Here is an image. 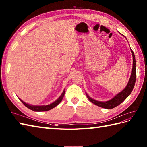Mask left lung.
Listing matches in <instances>:
<instances>
[{
	"label": "left lung",
	"mask_w": 147,
	"mask_h": 147,
	"mask_svg": "<svg viewBox=\"0 0 147 147\" xmlns=\"http://www.w3.org/2000/svg\"><path fill=\"white\" fill-rule=\"evenodd\" d=\"M131 51L133 57V65H132V73L130 77L129 81L127 83L126 87L125 89L123 90L118 94H117L115 97H113L112 99L108 100L107 102H99L97 101L94 99H92L90 98L89 95L86 94L87 97L89 100V101L94 104L100 107L107 108V109H112L117 106H118L121 103H123L124 100L126 99L128 96L131 94V92L134 89V85L136 83V58L135 55L132 49H131Z\"/></svg>",
	"instance_id": "obj_1"
}]
</instances>
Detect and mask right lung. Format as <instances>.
Returning <instances> with one entry per match:
<instances>
[{"instance_id":"obj_1","label":"right lung","mask_w":147,"mask_h":147,"mask_svg":"<svg viewBox=\"0 0 147 147\" xmlns=\"http://www.w3.org/2000/svg\"><path fill=\"white\" fill-rule=\"evenodd\" d=\"M65 90H63V93L61 94V95H60V97L58 98L56 101H55L54 102H53L52 103H50V105H41V106H38V105H29L28 104L24 102L22 100H21L20 98H19L20 100V101L22 102L25 107H26L27 108H28L29 109H30V110H32V111H49L50 110H51V109L53 108L54 107H55L57 105H58V104H59L63 98L64 97V95H65Z\"/></svg>"}]
</instances>
